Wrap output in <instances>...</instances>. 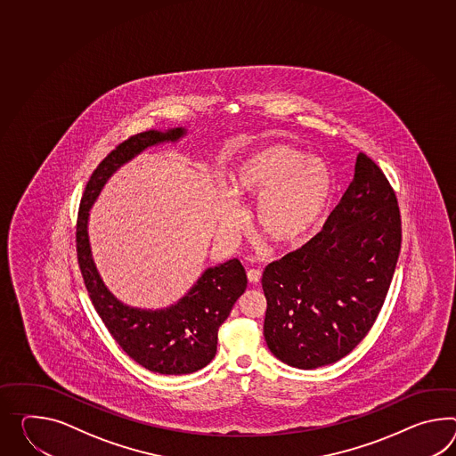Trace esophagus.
Returning a JSON list of instances; mask_svg holds the SVG:
<instances>
[{
	"label": "esophagus",
	"instance_id": "obj_1",
	"mask_svg": "<svg viewBox=\"0 0 456 456\" xmlns=\"http://www.w3.org/2000/svg\"><path fill=\"white\" fill-rule=\"evenodd\" d=\"M247 278H248L250 283H258L260 278H262V272H260L258 268H250V270L247 272Z\"/></svg>",
	"mask_w": 456,
	"mask_h": 456
}]
</instances>
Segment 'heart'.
<instances>
[{"label": "heart", "instance_id": "1", "mask_svg": "<svg viewBox=\"0 0 456 456\" xmlns=\"http://www.w3.org/2000/svg\"><path fill=\"white\" fill-rule=\"evenodd\" d=\"M235 200H258L256 225L270 244L291 247L303 239L326 209L333 192L330 167L297 146L275 143L258 148L231 175ZM240 227L232 204L221 219L224 232Z\"/></svg>", "mask_w": 456, "mask_h": 456}]
</instances>
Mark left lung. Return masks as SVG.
I'll return each mask as SVG.
<instances>
[{"instance_id": "obj_1", "label": "left lung", "mask_w": 456, "mask_h": 456, "mask_svg": "<svg viewBox=\"0 0 456 456\" xmlns=\"http://www.w3.org/2000/svg\"><path fill=\"white\" fill-rule=\"evenodd\" d=\"M402 242L399 204L364 153L339 204L308 244L265 267L264 336L272 354L298 369L349 354L378 318Z\"/></svg>"}]
</instances>
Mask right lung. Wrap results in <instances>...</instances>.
I'll return each mask as SVG.
<instances>
[{
	"label": "right lung",
	"instance_id": "add662e5",
	"mask_svg": "<svg viewBox=\"0 0 456 456\" xmlns=\"http://www.w3.org/2000/svg\"><path fill=\"white\" fill-rule=\"evenodd\" d=\"M184 134L183 126L150 130L130 136L105 156L84 191L76 231L78 267L102 322L134 362L165 376L196 372L214 359L217 331L247 289L242 264L232 258L208 268L178 303L163 310H140L125 305L105 287L90 252L87 224L92 204L118 167L146 148L178 142Z\"/></svg>",
	"mask_w": 456,
	"mask_h": 456
}]
</instances>
